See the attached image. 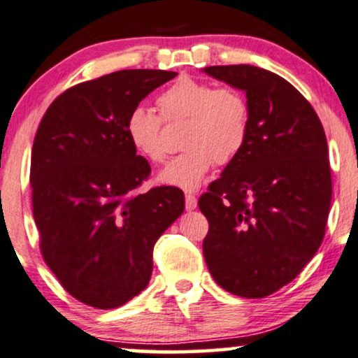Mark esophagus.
I'll return each instance as SVG.
<instances>
[{"label":"esophagus","mask_w":358,"mask_h":358,"mask_svg":"<svg viewBox=\"0 0 358 358\" xmlns=\"http://www.w3.org/2000/svg\"><path fill=\"white\" fill-rule=\"evenodd\" d=\"M197 207V199L196 196H192V194H186V209L187 210H194Z\"/></svg>","instance_id":"esophagus-1"}]
</instances>
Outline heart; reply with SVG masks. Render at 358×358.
<instances>
[{"label": "heart", "mask_w": 358, "mask_h": 358, "mask_svg": "<svg viewBox=\"0 0 358 358\" xmlns=\"http://www.w3.org/2000/svg\"><path fill=\"white\" fill-rule=\"evenodd\" d=\"M166 121L189 119L182 136L186 151L178 154L157 180L182 191H196L214 162L229 164L244 149L250 129L247 99L234 87H215L213 83L180 78L157 98ZM124 131L132 148L149 162H162L167 148L162 139V120L152 109L139 104L127 114Z\"/></svg>", "instance_id": "b5f03b06"}]
</instances>
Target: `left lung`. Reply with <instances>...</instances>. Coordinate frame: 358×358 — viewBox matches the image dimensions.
Here are the masks:
<instances>
[{
  "mask_svg": "<svg viewBox=\"0 0 358 358\" xmlns=\"http://www.w3.org/2000/svg\"><path fill=\"white\" fill-rule=\"evenodd\" d=\"M202 71L244 91L250 109L244 149L199 199L204 259L224 290L262 299L294 280L324 241L327 139L314 108L279 74L250 64Z\"/></svg>",
  "mask_w": 358,
  "mask_h": 358,
  "instance_id": "left-lung-1",
  "label": "left lung"
}]
</instances>
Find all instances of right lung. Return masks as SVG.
<instances>
[{
    "instance_id": "add662e5",
    "label": "right lung",
    "mask_w": 358,
    "mask_h": 358,
    "mask_svg": "<svg viewBox=\"0 0 358 358\" xmlns=\"http://www.w3.org/2000/svg\"><path fill=\"white\" fill-rule=\"evenodd\" d=\"M178 76L124 69L64 91L39 122L31 152L33 215L44 262L86 306L116 308L148 287L154 244L182 214L184 194H138L151 166L124 122L149 92Z\"/></svg>"
}]
</instances>
